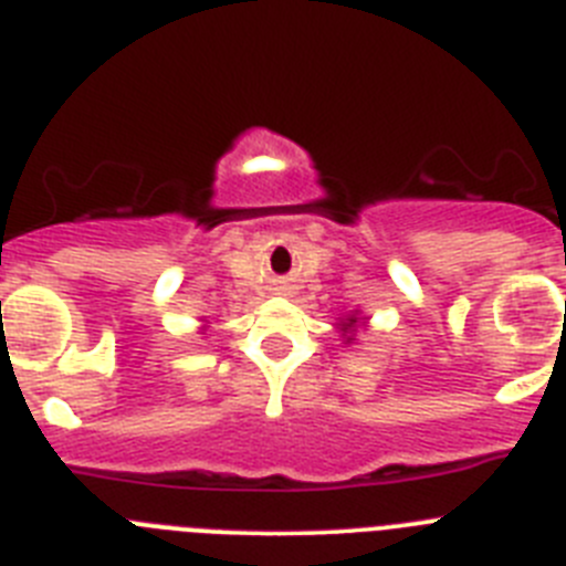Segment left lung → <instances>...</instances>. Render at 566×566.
<instances>
[{"label":"left lung","instance_id":"1","mask_svg":"<svg viewBox=\"0 0 566 566\" xmlns=\"http://www.w3.org/2000/svg\"><path fill=\"white\" fill-rule=\"evenodd\" d=\"M355 329H358V318H355V315H349V318H344L340 321V333L346 335V344H353L355 340Z\"/></svg>","mask_w":566,"mask_h":566}]
</instances>
